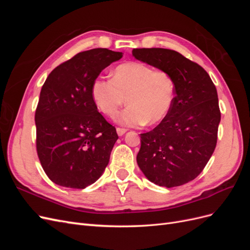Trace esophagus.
I'll return each mask as SVG.
<instances>
[{
  "label": "esophagus",
  "instance_id": "1",
  "mask_svg": "<svg viewBox=\"0 0 250 250\" xmlns=\"http://www.w3.org/2000/svg\"><path fill=\"white\" fill-rule=\"evenodd\" d=\"M126 131H127V129H125V128H121V127L117 128V133L120 135V137L121 135H123Z\"/></svg>",
  "mask_w": 250,
  "mask_h": 250
}]
</instances>
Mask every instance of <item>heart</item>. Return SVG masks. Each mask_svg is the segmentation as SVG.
Here are the masks:
<instances>
[{
	"instance_id": "obj_1",
	"label": "heart",
	"mask_w": 250,
	"mask_h": 250,
	"mask_svg": "<svg viewBox=\"0 0 250 250\" xmlns=\"http://www.w3.org/2000/svg\"><path fill=\"white\" fill-rule=\"evenodd\" d=\"M175 80L169 72L129 62L119 64L112 78L98 76L92 83V97L98 109L108 117L115 116L126 100L128 105L118 116L121 124L153 125L167 117L175 100Z\"/></svg>"
}]
</instances>
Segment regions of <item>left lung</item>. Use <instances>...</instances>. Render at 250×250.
I'll use <instances>...</instances> for the list:
<instances>
[{"mask_svg": "<svg viewBox=\"0 0 250 250\" xmlns=\"http://www.w3.org/2000/svg\"><path fill=\"white\" fill-rule=\"evenodd\" d=\"M132 55L169 72L176 84L167 117L141 133L139 167L157 186L185 185L202 172L216 148L221 120L216 86L202 66L174 50L133 49Z\"/></svg>", "mask_w": 250, "mask_h": 250, "instance_id": "1", "label": "left lung"}]
</instances>
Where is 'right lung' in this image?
<instances>
[{
	"mask_svg": "<svg viewBox=\"0 0 250 250\" xmlns=\"http://www.w3.org/2000/svg\"><path fill=\"white\" fill-rule=\"evenodd\" d=\"M122 57V52L108 49L83 51L56 66L44 81L35 110L36 151L56 185L84 188L108 165L119 137L98 111L92 83Z\"/></svg>",
	"mask_w": 250,
	"mask_h": 250,
	"instance_id": "add662e5",
	"label": "right lung"
}]
</instances>
